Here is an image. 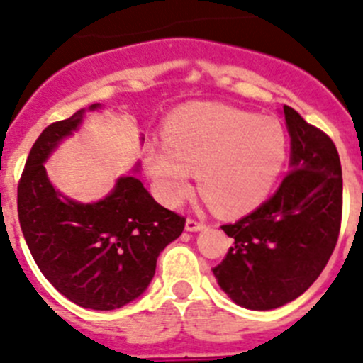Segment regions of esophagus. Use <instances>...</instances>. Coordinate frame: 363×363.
I'll list each match as a JSON object with an SVG mask.
<instances>
[{"instance_id": "esophagus-1", "label": "esophagus", "mask_w": 363, "mask_h": 363, "mask_svg": "<svg viewBox=\"0 0 363 363\" xmlns=\"http://www.w3.org/2000/svg\"><path fill=\"white\" fill-rule=\"evenodd\" d=\"M185 228H187L189 232H198V230H203V228H205V223H203V221H198V219H192V218H189L187 221H185Z\"/></svg>"}]
</instances>
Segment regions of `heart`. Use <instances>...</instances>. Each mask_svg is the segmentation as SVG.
Wrapping results in <instances>:
<instances>
[{"instance_id": "1", "label": "heart", "mask_w": 363, "mask_h": 363, "mask_svg": "<svg viewBox=\"0 0 363 363\" xmlns=\"http://www.w3.org/2000/svg\"><path fill=\"white\" fill-rule=\"evenodd\" d=\"M164 145H149L145 169L158 199L178 207L192 192L223 214H238L262 201L286 160V131L272 116L223 104H189L169 116Z\"/></svg>"}]
</instances>
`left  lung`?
<instances>
[{"mask_svg": "<svg viewBox=\"0 0 363 363\" xmlns=\"http://www.w3.org/2000/svg\"><path fill=\"white\" fill-rule=\"evenodd\" d=\"M291 171L277 192L239 221L212 268L221 290L247 310H275L304 294L328 264L342 223V167L333 140L290 106Z\"/></svg>", "mask_w": 363, "mask_h": 363, "instance_id": "1", "label": "left lung"}]
</instances>
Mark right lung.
<instances>
[{
  "instance_id": "add662e5",
  "label": "right lung",
  "mask_w": 363,
  "mask_h": 363,
  "mask_svg": "<svg viewBox=\"0 0 363 363\" xmlns=\"http://www.w3.org/2000/svg\"><path fill=\"white\" fill-rule=\"evenodd\" d=\"M82 113L50 124L32 145L18 185V216L50 284L81 308L109 311L144 294L160 252L179 238L185 218L156 203L135 176L118 178L111 194L88 205L52 187L46 158L79 128Z\"/></svg>"
}]
</instances>
